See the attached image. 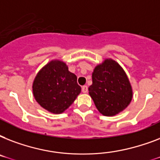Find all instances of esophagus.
Wrapping results in <instances>:
<instances>
[{"instance_id":"esophagus-1","label":"esophagus","mask_w":160,"mask_h":160,"mask_svg":"<svg viewBox=\"0 0 160 160\" xmlns=\"http://www.w3.org/2000/svg\"><path fill=\"white\" fill-rule=\"evenodd\" d=\"M82 92L83 93H87L88 92L87 85H84V86H82Z\"/></svg>"}]
</instances>
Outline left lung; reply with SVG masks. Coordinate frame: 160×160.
<instances>
[{"label": "left lung", "instance_id": "obj_1", "mask_svg": "<svg viewBox=\"0 0 160 160\" xmlns=\"http://www.w3.org/2000/svg\"><path fill=\"white\" fill-rule=\"evenodd\" d=\"M89 94L100 113L114 116L130 104L133 90L123 68L112 59H105L92 73Z\"/></svg>", "mask_w": 160, "mask_h": 160}]
</instances>
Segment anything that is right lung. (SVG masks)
Masks as SVG:
<instances>
[{
  "instance_id": "1",
  "label": "right lung",
  "mask_w": 160,
  "mask_h": 160,
  "mask_svg": "<svg viewBox=\"0 0 160 160\" xmlns=\"http://www.w3.org/2000/svg\"><path fill=\"white\" fill-rule=\"evenodd\" d=\"M36 102L53 114H61L72 105L81 88L65 62L53 60L37 73L32 85Z\"/></svg>"
}]
</instances>
